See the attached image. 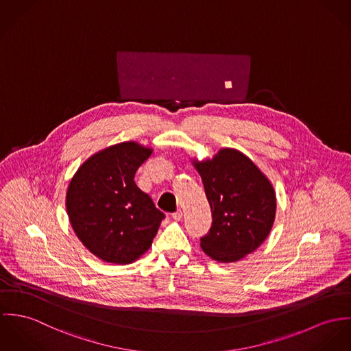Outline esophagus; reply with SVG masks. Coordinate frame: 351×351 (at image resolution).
I'll return each mask as SVG.
<instances>
[{
	"label": "esophagus",
	"instance_id": "1",
	"mask_svg": "<svg viewBox=\"0 0 351 351\" xmlns=\"http://www.w3.org/2000/svg\"><path fill=\"white\" fill-rule=\"evenodd\" d=\"M172 218H173L175 221H182V219H183V211H182V210H178L176 213L172 214Z\"/></svg>",
	"mask_w": 351,
	"mask_h": 351
}]
</instances>
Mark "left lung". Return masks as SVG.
I'll use <instances>...</instances> for the list:
<instances>
[{"label":"left lung","instance_id":"left-lung-1","mask_svg":"<svg viewBox=\"0 0 351 351\" xmlns=\"http://www.w3.org/2000/svg\"><path fill=\"white\" fill-rule=\"evenodd\" d=\"M213 214L200 238L203 252L218 263H235L253 253L271 233L276 194L261 169L242 152L222 148L213 158L193 160Z\"/></svg>","mask_w":351,"mask_h":351}]
</instances>
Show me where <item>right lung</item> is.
<instances>
[{
  "mask_svg": "<svg viewBox=\"0 0 351 351\" xmlns=\"http://www.w3.org/2000/svg\"><path fill=\"white\" fill-rule=\"evenodd\" d=\"M154 149L136 141L88 157L70 180L66 208L80 242L110 264H132L152 245L164 214L134 183Z\"/></svg>",
  "mask_w": 351,
  "mask_h": 351,
  "instance_id": "right-lung-1",
  "label": "right lung"
}]
</instances>
